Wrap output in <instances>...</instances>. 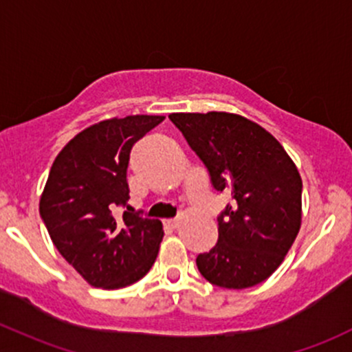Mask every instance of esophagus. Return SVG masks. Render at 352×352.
<instances>
[{
    "instance_id": "obj_1",
    "label": "esophagus",
    "mask_w": 352,
    "mask_h": 352,
    "mask_svg": "<svg viewBox=\"0 0 352 352\" xmlns=\"http://www.w3.org/2000/svg\"><path fill=\"white\" fill-rule=\"evenodd\" d=\"M167 223H168V227H172V229H177V227L180 226V220L179 219H170V220H167Z\"/></svg>"
}]
</instances>
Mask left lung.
I'll return each instance as SVG.
<instances>
[{
    "label": "left lung",
    "instance_id": "8db88e82",
    "mask_svg": "<svg viewBox=\"0 0 352 352\" xmlns=\"http://www.w3.org/2000/svg\"><path fill=\"white\" fill-rule=\"evenodd\" d=\"M215 190L232 195L219 214V241L197 256L210 284L247 289L280 265L300 227L302 180L283 145L241 115L172 113Z\"/></svg>",
    "mask_w": 352,
    "mask_h": 352
}]
</instances>
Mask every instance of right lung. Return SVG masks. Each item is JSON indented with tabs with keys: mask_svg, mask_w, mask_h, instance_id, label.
<instances>
[{
	"mask_svg": "<svg viewBox=\"0 0 352 352\" xmlns=\"http://www.w3.org/2000/svg\"><path fill=\"white\" fill-rule=\"evenodd\" d=\"M162 122L135 115L96 123L69 140L50 170L41 220L58 252L95 287H126L155 262L164 227L129 206L126 168L132 146Z\"/></svg>",
	"mask_w": 352,
	"mask_h": 352,
	"instance_id": "obj_1",
	"label": "right lung"
}]
</instances>
